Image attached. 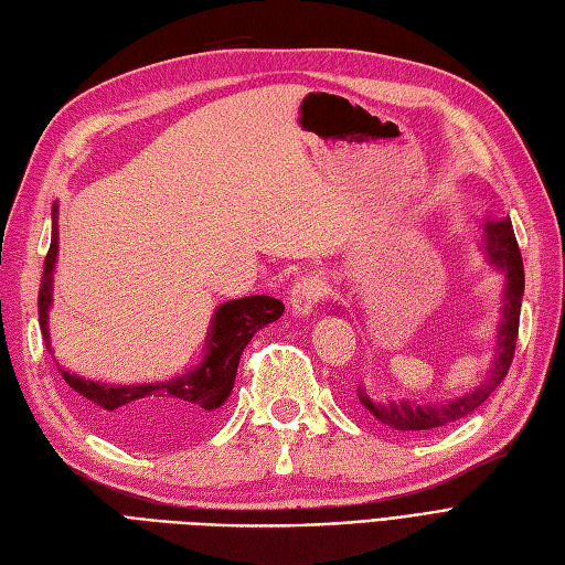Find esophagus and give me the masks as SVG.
I'll use <instances>...</instances> for the list:
<instances>
[{"label": "esophagus", "mask_w": 565, "mask_h": 565, "mask_svg": "<svg viewBox=\"0 0 565 565\" xmlns=\"http://www.w3.org/2000/svg\"><path fill=\"white\" fill-rule=\"evenodd\" d=\"M326 295V280L318 276V273H307V276H299L289 289V307L297 316H309L316 303Z\"/></svg>", "instance_id": "obj_1"}]
</instances>
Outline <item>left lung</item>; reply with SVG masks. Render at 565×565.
I'll use <instances>...</instances> for the list:
<instances>
[{"label": "left lung", "instance_id": "8db88e82", "mask_svg": "<svg viewBox=\"0 0 565 565\" xmlns=\"http://www.w3.org/2000/svg\"><path fill=\"white\" fill-rule=\"evenodd\" d=\"M484 252L490 264H494L499 270L507 273V303H504V318H501L499 326V338H497V356L490 377L484 383L468 392L461 399H454L449 404H375L369 399V394L359 390V399L369 414L380 420L392 430L399 433H430L437 428H445L456 420L470 416L487 396H490L501 380L507 377L513 352H515V340H518V323H521V301H523V287H525V273H523V256L518 249V242L513 235L511 218L504 221H490L484 225Z\"/></svg>", "mask_w": 565, "mask_h": 565}]
</instances>
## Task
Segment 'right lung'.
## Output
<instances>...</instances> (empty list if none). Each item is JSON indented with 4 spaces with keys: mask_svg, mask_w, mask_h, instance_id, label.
<instances>
[{
    "mask_svg": "<svg viewBox=\"0 0 565 565\" xmlns=\"http://www.w3.org/2000/svg\"><path fill=\"white\" fill-rule=\"evenodd\" d=\"M56 218V216H54ZM56 262V231L44 256V273L40 280L38 311L44 344L50 349L47 311L52 303V270ZM282 301L273 297H242L223 303L213 316L206 356L200 369L159 385L111 387L89 383L78 375L64 373L66 383L81 392L97 423L106 433L130 441H159L182 433H192L216 414V408L231 396L239 356L254 334L282 316ZM52 352V349H50Z\"/></svg>",
    "mask_w": 565,
    "mask_h": 565,
    "instance_id": "1",
    "label": "right lung"
}]
</instances>
